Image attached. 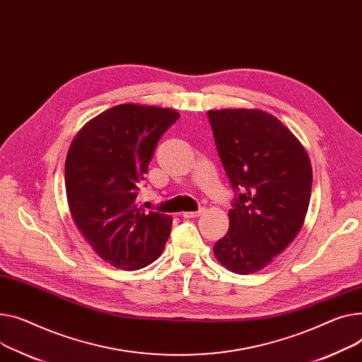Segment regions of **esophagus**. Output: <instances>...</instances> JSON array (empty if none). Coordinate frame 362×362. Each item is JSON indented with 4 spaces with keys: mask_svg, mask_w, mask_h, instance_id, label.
Segmentation results:
<instances>
[{
    "mask_svg": "<svg viewBox=\"0 0 362 362\" xmlns=\"http://www.w3.org/2000/svg\"><path fill=\"white\" fill-rule=\"evenodd\" d=\"M204 212V209H198V211H189V212H183V218H197V216H199L201 214Z\"/></svg>",
    "mask_w": 362,
    "mask_h": 362,
    "instance_id": "obj_1",
    "label": "esophagus"
}]
</instances>
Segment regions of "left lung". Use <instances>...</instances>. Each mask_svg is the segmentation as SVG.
<instances>
[{
  "label": "left lung",
  "mask_w": 362,
  "mask_h": 362,
  "mask_svg": "<svg viewBox=\"0 0 362 362\" xmlns=\"http://www.w3.org/2000/svg\"><path fill=\"white\" fill-rule=\"evenodd\" d=\"M208 119L234 190L230 228L214 245V253L231 272L253 274L301 230L311 195V164L298 139L267 112L209 110Z\"/></svg>",
  "instance_id": "obj_1"
}]
</instances>
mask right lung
<instances>
[{
    "instance_id": "add662e5",
    "label": "right lung",
    "mask_w": 362,
    "mask_h": 362,
    "mask_svg": "<svg viewBox=\"0 0 362 362\" xmlns=\"http://www.w3.org/2000/svg\"><path fill=\"white\" fill-rule=\"evenodd\" d=\"M177 119L172 109L119 105L91 119L71 144L65 187L72 220L112 267H147L170 235L172 216L144 211L136 197L160 138Z\"/></svg>"
}]
</instances>
